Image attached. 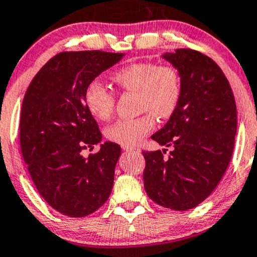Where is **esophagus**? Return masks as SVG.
<instances>
[{
	"label": "esophagus",
	"instance_id": "34e87169",
	"mask_svg": "<svg viewBox=\"0 0 257 257\" xmlns=\"http://www.w3.org/2000/svg\"><path fill=\"white\" fill-rule=\"evenodd\" d=\"M121 147H122L123 151H126V152H135V151H136V148H135V147H130V146H121Z\"/></svg>",
	"mask_w": 257,
	"mask_h": 257
}]
</instances>
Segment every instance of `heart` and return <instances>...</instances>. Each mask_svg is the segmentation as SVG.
I'll use <instances>...</instances> for the list:
<instances>
[{
  "instance_id": "b5f03b06",
  "label": "heart",
  "mask_w": 257,
  "mask_h": 257,
  "mask_svg": "<svg viewBox=\"0 0 257 257\" xmlns=\"http://www.w3.org/2000/svg\"><path fill=\"white\" fill-rule=\"evenodd\" d=\"M113 81L122 91L136 92L137 108L146 111L134 119H121L105 130L109 141L121 146H135L155 127V116L169 119L182 96L181 74L175 66L155 63H134L113 75ZM85 104L94 117L106 120L115 108V96L99 81H92L85 91Z\"/></svg>"
}]
</instances>
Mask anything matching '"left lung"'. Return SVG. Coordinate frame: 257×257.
Instances as JSON below:
<instances>
[{
	"label": "left lung",
	"mask_w": 257,
	"mask_h": 257,
	"mask_svg": "<svg viewBox=\"0 0 257 257\" xmlns=\"http://www.w3.org/2000/svg\"><path fill=\"white\" fill-rule=\"evenodd\" d=\"M163 58L180 71V104L152 138L165 149L143 152L147 194L167 209L186 211L214 192L226 172L237 134V106L228 80L211 58L180 48Z\"/></svg>",
	"instance_id": "left-lung-1"
}]
</instances>
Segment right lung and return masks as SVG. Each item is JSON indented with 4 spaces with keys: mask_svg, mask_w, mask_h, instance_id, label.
Wrapping results in <instances>:
<instances>
[{
    "mask_svg": "<svg viewBox=\"0 0 257 257\" xmlns=\"http://www.w3.org/2000/svg\"><path fill=\"white\" fill-rule=\"evenodd\" d=\"M123 53L62 52L40 69L29 85L20 113V148L41 197L69 217H83L108 200L114 184L119 144L105 142L83 158V149L102 141L85 104L90 82Z\"/></svg>",
    "mask_w": 257,
    "mask_h": 257,
    "instance_id": "1",
    "label": "right lung"
}]
</instances>
